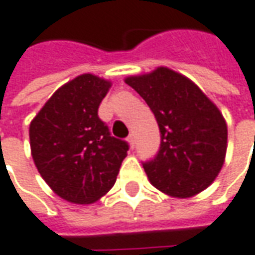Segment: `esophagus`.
Instances as JSON below:
<instances>
[{"label": "esophagus", "mask_w": 255, "mask_h": 255, "mask_svg": "<svg viewBox=\"0 0 255 255\" xmlns=\"http://www.w3.org/2000/svg\"><path fill=\"white\" fill-rule=\"evenodd\" d=\"M127 142L128 145H129V148L132 149V148H134V145H135V138H134V134H131V135L128 136Z\"/></svg>", "instance_id": "obj_1"}]
</instances>
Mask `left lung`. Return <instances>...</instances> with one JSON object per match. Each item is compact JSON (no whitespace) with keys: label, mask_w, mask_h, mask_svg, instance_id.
Listing matches in <instances>:
<instances>
[{"label":"left lung","mask_w":255,"mask_h":255,"mask_svg":"<svg viewBox=\"0 0 255 255\" xmlns=\"http://www.w3.org/2000/svg\"><path fill=\"white\" fill-rule=\"evenodd\" d=\"M149 106L161 131V146L144 169L152 186L186 199L210 186L227 151V124L213 101L186 76L169 67L126 77Z\"/></svg>","instance_id":"left-lung-1"}]
</instances>
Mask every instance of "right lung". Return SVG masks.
Wrapping results in <instances>:
<instances>
[{"mask_svg":"<svg viewBox=\"0 0 255 255\" xmlns=\"http://www.w3.org/2000/svg\"><path fill=\"white\" fill-rule=\"evenodd\" d=\"M110 80L84 73L52 94L29 126L31 154L40 176L57 196L90 205L110 190L128 144L110 135L99 119Z\"/></svg>","mask_w":255,"mask_h":255,"instance_id":"obj_1","label":"right lung"}]
</instances>
